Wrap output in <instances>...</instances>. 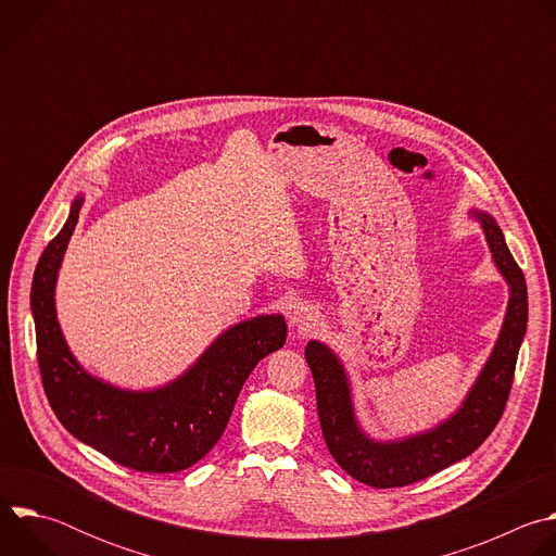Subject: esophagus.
<instances>
[{
    "label": "esophagus",
    "instance_id": "1",
    "mask_svg": "<svg viewBox=\"0 0 556 556\" xmlns=\"http://www.w3.org/2000/svg\"><path fill=\"white\" fill-rule=\"evenodd\" d=\"M316 316L314 307H309L307 303H294L288 312V321L292 328H296L299 332H309L314 326H316Z\"/></svg>",
    "mask_w": 556,
    "mask_h": 556
}]
</instances>
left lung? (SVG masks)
Instances as JSON below:
<instances>
[{"mask_svg":"<svg viewBox=\"0 0 556 556\" xmlns=\"http://www.w3.org/2000/svg\"><path fill=\"white\" fill-rule=\"evenodd\" d=\"M470 215L482 224L493 262L506 279L510 296L497 343L451 418L403 440L378 442L369 438L356 420L352 387L341 358L319 341H309L305 348L326 444L339 466L367 486H407L464 459L491 435L504 414L517 354L528 326V290L523 273L513 260L497 222L478 208H472Z\"/></svg>","mask_w":556,"mask_h":556,"instance_id":"1","label":"left lung"}]
</instances>
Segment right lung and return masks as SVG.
Segmentation results:
<instances>
[{
    "label": "right lung",
    "instance_id": "add662e5",
    "mask_svg": "<svg viewBox=\"0 0 556 556\" xmlns=\"http://www.w3.org/2000/svg\"><path fill=\"white\" fill-rule=\"evenodd\" d=\"M84 195L39 257L33 277L37 361L59 422L116 464L140 472H178L202 459L222 438L237 395L255 365L286 343L281 314H260L222 332L169 384L131 391L92 374L70 352L56 321L54 286Z\"/></svg>",
    "mask_w": 556,
    "mask_h": 556
}]
</instances>
